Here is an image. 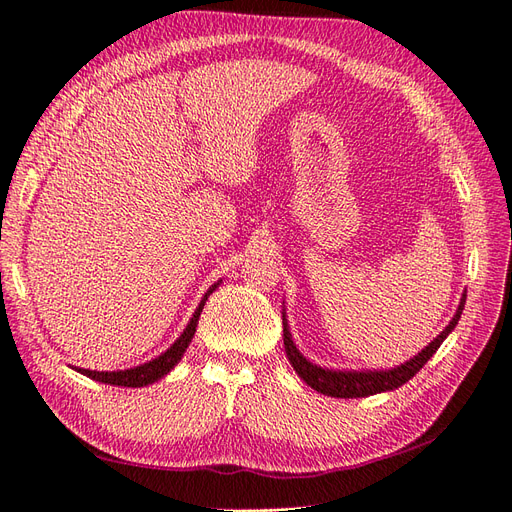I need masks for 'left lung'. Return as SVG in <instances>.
<instances>
[{
	"label": "left lung",
	"mask_w": 512,
	"mask_h": 512,
	"mask_svg": "<svg viewBox=\"0 0 512 512\" xmlns=\"http://www.w3.org/2000/svg\"><path fill=\"white\" fill-rule=\"evenodd\" d=\"M465 297L467 293H463L461 303L457 312L450 319V323L446 325V329L441 331L437 338H433L426 347L413 355L411 359H407L405 364L394 366V368H385V370H334V368H323L319 364L310 362L308 357H303V353L297 349V344L293 342V334H290L288 327V319H286V308L282 310V325H284V349H286V357L290 366L295 368V372L299 375V379L306 381L312 390L321 392L325 396H334V398H364V396H372V394H381V392H392L400 385L407 383L416 372L435 355V351L441 347L452 329L457 327L463 308H465Z\"/></svg>",
	"instance_id": "1"
}]
</instances>
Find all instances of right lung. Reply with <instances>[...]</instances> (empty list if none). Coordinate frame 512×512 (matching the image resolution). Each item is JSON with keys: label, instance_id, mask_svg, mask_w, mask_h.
Listing matches in <instances>:
<instances>
[{"label": "right lung", "instance_id": "right-lung-1", "mask_svg": "<svg viewBox=\"0 0 512 512\" xmlns=\"http://www.w3.org/2000/svg\"><path fill=\"white\" fill-rule=\"evenodd\" d=\"M219 284H222V280H217L213 286H209V290H206L204 297L200 299L196 312L191 314L187 327L181 331V336H178L174 340V344H170V347L165 349L161 355H157L155 359H150V362H144V364L133 366V368H124V370H90V368H77V366L73 370H77L84 377H90V379L99 381V383L122 385V388H144V385H150V383L163 379L165 375H170L174 366L183 359L187 347L191 344L193 334H196L198 319H200V312L204 308L206 299L211 297V293Z\"/></svg>", "mask_w": 512, "mask_h": 512}]
</instances>
